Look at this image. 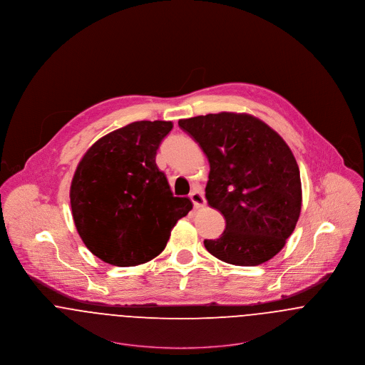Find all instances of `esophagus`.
I'll list each match as a JSON object with an SVG mask.
<instances>
[{"label": "esophagus", "instance_id": "esophagus-1", "mask_svg": "<svg viewBox=\"0 0 365 365\" xmlns=\"http://www.w3.org/2000/svg\"><path fill=\"white\" fill-rule=\"evenodd\" d=\"M190 200L193 201L194 208H202L207 204L204 194L201 193L200 190H193L190 194Z\"/></svg>", "mask_w": 365, "mask_h": 365}]
</instances>
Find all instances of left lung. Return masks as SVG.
Listing matches in <instances>:
<instances>
[{"mask_svg":"<svg viewBox=\"0 0 365 365\" xmlns=\"http://www.w3.org/2000/svg\"><path fill=\"white\" fill-rule=\"evenodd\" d=\"M210 161L205 197L226 219L216 240H204L215 257L257 266L277 255L299 219V167L274 129L244 113L179 120Z\"/></svg>","mask_w":365,"mask_h":365,"instance_id":"left-lung-1","label":"left lung"}]
</instances>
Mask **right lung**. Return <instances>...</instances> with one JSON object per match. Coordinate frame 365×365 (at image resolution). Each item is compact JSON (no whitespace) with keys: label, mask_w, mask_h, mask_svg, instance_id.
Here are the masks:
<instances>
[{"label":"right lung","mask_w":365,"mask_h":365,"mask_svg":"<svg viewBox=\"0 0 365 365\" xmlns=\"http://www.w3.org/2000/svg\"><path fill=\"white\" fill-rule=\"evenodd\" d=\"M171 121H136L95 142L81 158L70 187L77 232L103 262L142 264L165 248L176 222L193 204L173 197L155 154Z\"/></svg>","instance_id":"1"}]
</instances>
